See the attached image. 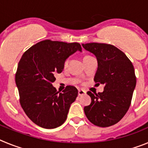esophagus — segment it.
Instances as JSON below:
<instances>
[{
	"instance_id": "esophagus-1",
	"label": "esophagus",
	"mask_w": 148,
	"mask_h": 148,
	"mask_svg": "<svg viewBox=\"0 0 148 148\" xmlns=\"http://www.w3.org/2000/svg\"><path fill=\"white\" fill-rule=\"evenodd\" d=\"M84 94H86L85 90H78V95H79V96H81V95H84Z\"/></svg>"
}]
</instances>
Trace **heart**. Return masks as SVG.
<instances>
[{
	"label": "heart",
	"mask_w": 148,
	"mask_h": 148,
	"mask_svg": "<svg viewBox=\"0 0 148 148\" xmlns=\"http://www.w3.org/2000/svg\"><path fill=\"white\" fill-rule=\"evenodd\" d=\"M85 57H87V56H85ZM68 62H69V60H68V59H66V61H64V66H67V64H68Z\"/></svg>",
	"instance_id": "heart-1"
}]
</instances>
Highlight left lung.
Masks as SVG:
<instances>
[{
    "label": "left lung",
    "mask_w": 148,
    "mask_h": 148,
    "mask_svg": "<svg viewBox=\"0 0 148 148\" xmlns=\"http://www.w3.org/2000/svg\"><path fill=\"white\" fill-rule=\"evenodd\" d=\"M82 45L96 57L98 68L94 81L104 85L102 92H87L92 101L84 110L93 125L112 126L124 117L130 108L136 84L134 67L126 55L114 46L99 43Z\"/></svg>",
    "instance_id": "left-lung-1"
}]
</instances>
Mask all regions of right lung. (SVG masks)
Wrapping results in <instances>:
<instances>
[{
  "instance_id": "add662e5",
  "label": "right lung",
  "mask_w": 148,
  "mask_h": 148,
  "mask_svg": "<svg viewBox=\"0 0 148 148\" xmlns=\"http://www.w3.org/2000/svg\"><path fill=\"white\" fill-rule=\"evenodd\" d=\"M82 50L78 43L45 40L31 47L22 56L15 83L21 105L35 125L53 129L66 121L70 105L78 96V90L67 86L59 92L52 83L56 81L55 74L62 72L64 61Z\"/></svg>"
}]
</instances>
